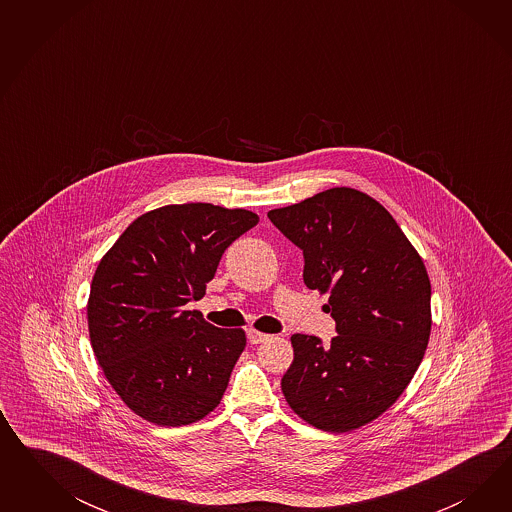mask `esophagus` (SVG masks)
<instances>
[{"mask_svg": "<svg viewBox=\"0 0 512 512\" xmlns=\"http://www.w3.org/2000/svg\"><path fill=\"white\" fill-rule=\"evenodd\" d=\"M268 338H270L268 334H263V332L255 330V328H249L248 330V340L249 343H253V345H257V343H263V341L268 340Z\"/></svg>", "mask_w": 512, "mask_h": 512, "instance_id": "1", "label": "esophagus"}]
</instances>
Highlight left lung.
I'll list each match as a JSON object with an SVG mask.
<instances>
[{"instance_id":"obj_1","label":"left lung","mask_w":512,"mask_h":512,"mask_svg":"<svg viewBox=\"0 0 512 512\" xmlns=\"http://www.w3.org/2000/svg\"><path fill=\"white\" fill-rule=\"evenodd\" d=\"M268 219L304 251V283L328 293L330 345L295 334L281 379L289 407L311 426L343 434L383 415L419 370L432 330V285L419 251L383 204L332 187L276 208Z\"/></svg>"}]
</instances>
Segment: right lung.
<instances>
[{"mask_svg":"<svg viewBox=\"0 0 512 512\" xmlns=\"http://www.w3.org/2000/svg\"><path fill=\"white\" fill-rule=\"evenodd\" d=\"M257 223L242 208L169 204L137 217L103 255L86 306L90 341L110 387L142 419L186 426L221 402L246 332L184 306L201 300L223 251Z\"/></svg>","mask_w":512,"mask_h":512,"instance_id":"1","label":"right lung"}]
</instances>
